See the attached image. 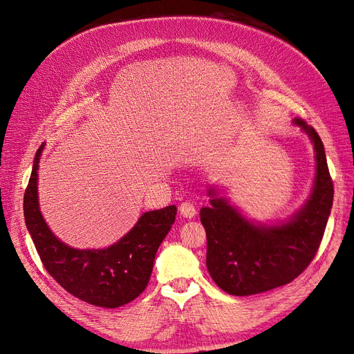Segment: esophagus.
Masks as SVG:
<instances>
[{
  "mask_svg": "<svg viewBox=\"0 0 354 354\" xmlns=\"http://www.w3.org/2000/svg\"><path fill=\"white\" fill-rule=\"evenodd\" d=\"M178 211H180V214H181V216H183V217L192 218V217H195L196 207H195L192 202H183V203H181V205H180Z\"/></svg>",
  "mask_w": 354,
  "mask_h": 354,
  "instance_id": "obj_1",
  "label": "esophagus"
}]
</instances>
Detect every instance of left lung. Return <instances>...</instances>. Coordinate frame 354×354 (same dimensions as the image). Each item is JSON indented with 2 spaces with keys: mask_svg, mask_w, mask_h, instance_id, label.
<instances>
[{
  "mask_svg": "<svg viewBox=\"0 0 354 354\" xmlns=\"http://www.w3.org/2000/svg\"><path fill=\"white\" fill-rule=\"evenodd\" d=\"M295 124L310 136L316 151V178L312 196L294 218L281 226H255L208 190L209 205L201 209L207 232V267L223 291L254 295L292 282L301 274L322 242L334 201L325 147L313 127Z\"/></svg>",
  "mask_w": 354,
  "mask_h": 354,
  "instance_id": "left-lung-1",
  "label": "left lung"
}]
</instances>
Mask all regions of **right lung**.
<instances>
[{"instance_id":"right-lung-1","label":"right lung","mask_w":354,"mask_h":354,"mask_svg":"<svg viewBox=\"0 0 354 354\" xmlns=\"http://www.w3.org/2000/svg\"><path fill=\"white\" fill-rule=\"evenodd\" d=\"M41 145L24 196L26 227L44 269L63 289L85 303L115 308L133 301L151 279L155 255L176 220L169 205L145 212L125 236L104 250H75L53 234L38 207Z\"/></svg>"}]
</instances>
